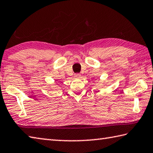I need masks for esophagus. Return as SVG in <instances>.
I'll return each mask as SVG.
<instances>
[{
  "label": "esophagus",
  "instance_id": "obj_1",
  "mask_svg": "<svg viewBox=\"0 0 153 153\" xmlns=\"http://www.w3.org/2000/svg\"><path fill=\"white\" fill-rule=\"evenodd\" d=\"M80 76H81V75H80L79 74H75V76H74V77H76V78H79Z\"/></svg>",
  "mask_w": 153,
  "mask_h": 153
}]
</instances>
